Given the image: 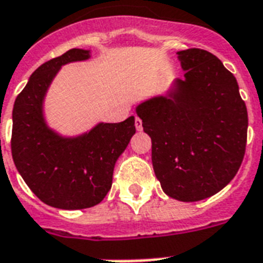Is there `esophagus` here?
<instances>
[{
  "label": "esophagus",
  "instance_id": "34e87169",
  "mask_svg": "<svg viewBox=\"0 0 263 263\" xmlns=\"http://www.w3.org/2000/svg\"><path fill=\"white\" fill-rule=\"evenodd\" d=\"M134 125H136V129L140 132V130H142V121L138 117H136V119H134Z\"/></svg>",
  "mask_w": 263,
  "mask_h": 263
}]
</instances>
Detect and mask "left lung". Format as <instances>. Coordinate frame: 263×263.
<instances>
[{
    "instance_id": "1",
    "label": "left lung",
    "mask_w": 263,
    "mask_h": 263,
    "mask_svg": "<svg viewBox=\"0 0 263 263\" xmlns=\"http://www.w3.org/2000/svg\"><path fill=\"white\" fill-rule=\"evenodd\" d=\"M183 80L138 104L152 140V164L171 198L195 202L224 189L246 152L249 117L235 76L212 52L178 51Z\"/></svg>"
}]
</instances>
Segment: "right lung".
I'll list each match as a JSON object with an SVG mask.
<instances>
[{"mask_svg":"<svg viewBox=\"0 0 263 263\" xmlns=\"http://www.w3.org/2000/svg\"><path fill=\"white\" fill-rule=\"evenodd\" d=\"M89 58L72 48L41 65L13 106L12 157L32 193L52 208L74 211L102 202L112 184L115 163L136 133L134 117L99 123L79 137H62L46 125L43 100L62 65Z\"/></svg>","mask_w":263,"mask_h":263,"instance_id":"obj_1","label":"right lung"}]
</instances>
